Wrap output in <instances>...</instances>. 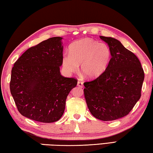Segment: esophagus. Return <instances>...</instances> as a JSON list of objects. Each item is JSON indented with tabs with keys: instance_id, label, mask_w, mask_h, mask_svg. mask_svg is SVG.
Wrapping results in <instances>:
<instances>
[{
	"instance_id": "esophagus-1",
	"label": "esophagus",
	"mask_w": 153,
	"mask_h": 153,
	"mask_svg": "<svg viewBox=\"0 0 153 153\" xmlns=\"http://www.w3.org/2000/svg\"><path fill=\"white\" fill-rule=\"evenodd\" d=\"M77 86L81 87V88H82V87H83V83H82V82L78 81V82H77Z\"/></svg>"
}]
</instances>
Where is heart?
Wrapping results in <instances>:
<instances>
[{
    "label": "heart",
    "mask_w": 153,
    "mask_h": 153,
    "mask_svg": "<svg viewBox=\"0 0 153 153\" xmlns=\"http://www.w3.org/2000/svg\"><path fill=\"white\" fill-rule=\"evenodd\" d=\"M70 54L62 56V66L68 73L81 71L89 79H97L104 73L111 59V50L105 43L91 38L74 42L69 48Z\"/></svg>",
    "instance_id": "obj_1"
}]
</instances>
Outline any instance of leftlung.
Segmentation results:
<instances>
[{"label": "left lung", "instance_id": "1", "mask_svg": "<svg viewBox=\"0 0 153 153\" xmlns=\"http://www.w3.org/2000/svg\"><path fill=\"white\" fill-rule=\"evenodd\" d=\"M111 58L103 74L84 83L85 97L93 116L111 121L126 116L140 100L144 73L136 56L119 40L100 36Z\"/></svg>", "mask_w": 153, "mask_h": 153}]
</instances>
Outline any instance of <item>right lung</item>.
Masks as SVG:
<instances>
[{
	"label": "right lung",
	"mask_w": 153,
	"mask_h": 153,
	"mask_svg": "<svg viewBox=\"0 0 153 153\" xmlns=\"http://www.w3.org/2000/svg\"><path fill=\"white\" fill-rule=\"evenodd\" d=\"M62 39L52 37L29 48L14 64L10 90L22 116L44 123L62 116L67 96L77 85L60 74Z\"/></svg>",
	"instance_id": "1"
}]
</instances>
